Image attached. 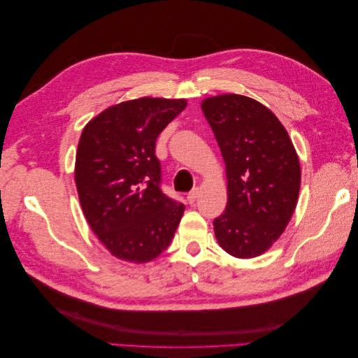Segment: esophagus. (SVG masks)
<instances>
[{"label":"esophagus","mask_w":358,"mask_h":358,"mask_svg":"<svg viewBox=\"0 0 358 358\" xmlns=\"http://www.w3.org/2000/svg\"><path fill=\"white\" fill-rule=\"evenodd\" d=\"M200 197V189L199 188H194L189 194H188V203L189 204H194V203H196L197 201V199Z\"/></svg>","instance_id":"esophagus-1"}]
</instances>
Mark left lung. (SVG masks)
I'll return each instance as SVG.
<instances>
[{
	"label": "left lung",
	"instance_id": "8db88e82",
	"mask_svg": "<svg viewBox=\"0 0 358 358\" xmlns=\"http://www.w3.org/2000/svg\"><path fill=\"white\" fill-rule=\"evenodd\" d=\"M201 109L227 171L229 200L213 221L216 241L236 258L258 257L294 213L300 189L296 149L273 112L249 96H209Z\"/></svg>",
	"mask_w": 358,
	"mask_h": 358
}]
</instances>
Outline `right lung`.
<instances>
[{"instance_id": "obj_1", "label": "right lung", "mask_w": 358, "mask_h": 358, "mask_svg": "<svg viewBox=\"0 0 358 358\" xmlns=\"http://www.w3.org/2000/svg\"><path fill=\"white\" fill-rule=\"evenodd\" d=\"M187 100L119 103L83 128L74 180L85 218L116 258L148 263L169 248L185 210L161 191L157 137Z\"/></svg>"}]
</instances>
